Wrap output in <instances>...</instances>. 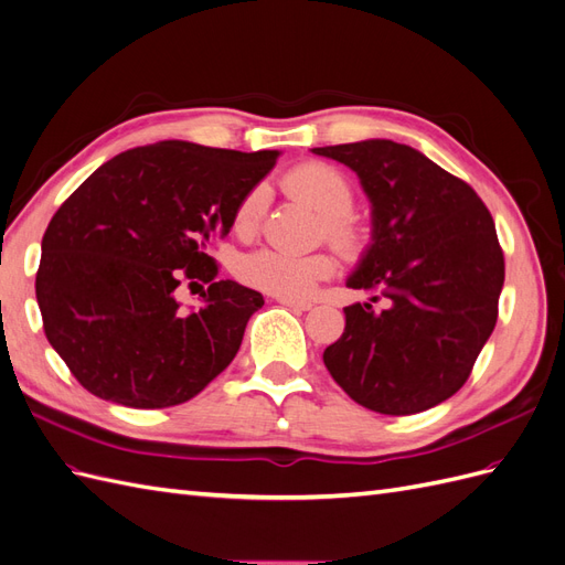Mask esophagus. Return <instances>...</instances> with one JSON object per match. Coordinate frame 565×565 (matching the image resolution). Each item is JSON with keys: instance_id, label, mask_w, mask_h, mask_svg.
I'll return each mask as SVG.
<instances>
[{"instance_id": "1", "label": "esophagus", "mask_w": 565, "mask_h": 565, "mask_svg": "<svg viewBox=\"0 0 565 565\" xmlns=\"http://www.w3.org/2000/svg\"><path fill=\"white\" fill-rule=\"evenodd\" d=\"M278 303L287 306V309H295V311H311L313 303L311 301H303V299H289V297H278Z\"/></svg>"}]
</instances>
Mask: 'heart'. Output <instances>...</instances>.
<instances>
[{
    "label": "heart",
    "instance_id": "b5f03b06",
    "mask_svg": "<svg viewBox=\"0 0 565 565\" xmlns=\"http://www.w3.org/2000/svg\"><path fill=\"white\" fill-rule=\"evenodd\" d=\"M285 191L309 202L311 207L328 218V233L341 249L358 245V233L347 216L353 210V185L328 162H303L287 172L282 179ZM266 212V188L254 185L235 207L233 224L241 233H252ZM334 259L330 254H289L278 249H256L243 256L237 264V276L247 285L276 297H306L313 287L330 278Z\"/></svg>",
    "mask_w": 565,
    "mask_h": 565
}]
</instances>
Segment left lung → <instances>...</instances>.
<instances>
[{
    "mask_svg": "<svg viewBox=\"0 0 565 565\" xmlns=\"http://www.w3.org/2000/svg\"><path fill=\"white\" fill-rule=\"evenodd\" d=\"M311 152L353 169L370 200L372 235L351 289L373 302L344 309L347 328L322 361L367 409L415 415L465 386L498 322L504 256L473 188L424 152L388 139Z\"/></svg>",
    "mask_w": 565,
    "mask_h": 565,
    "instance_id": "8db88e82",
    "label": "left lung"
}]
</instances>
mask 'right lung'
<instances>
[{"label": "right lung", "mask_w": 565, "mask_h": 565, "mask_svg": "<svg viewBox=\"0 0 565 565\" xmlns=\"http://www.w3.org/2000/svg\"><path fill=\"white\" fill-rule=\"evenodd\" d=\"M278 156L150 143L100 164L61 204L35 292L49 344L84 388L156 409L191 401L231 365L264 297L214 280L207 245L231 233L235 207ZM181 277L211 282L200 310L180 311Z\"/></svg>", "instance_id": "1"}]
</instances>
